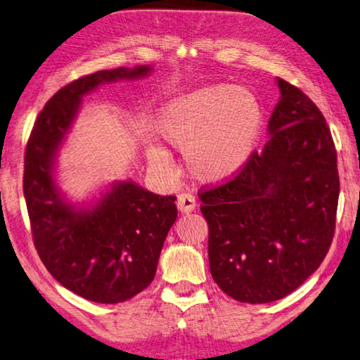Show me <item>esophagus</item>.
Segmentation results:
<instances>
[{
	"instance_id": "34e87169",
	"label": "esophagus",
	"mask_w": 360,
	"mask_h": 360,
	"mask_svg": "<svg viewBox=\"0 0 360 360\" xmlns=\"http://www.w3.org/2000/svg\"><path fill=\"white\" fill-rule=\"evenodd\" d=\"M196 199H194L193 194L190 193H180L179 199H176V207L181 212V214H190L194 209H196Z\"/></svg>"
}]
</instances>
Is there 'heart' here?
<instances>
[{
	"label": "heart",
	"mask_w": 360,
	"mask_h": 360,
	"mask_svg": "<svg viewBox=\"0 0 360 360\" xmlns=\"http://www.w3.org/2000/svg\"><path fill=\"white\" fill-rule=\"evenodd\" d=\"M262 127V105L247 87L214 84L169 102L159 110L155 129L179 151L188 172L204 184H221L239 172L255 148ZM148 161L169 172L172 158L151 146Z\"/></svg>",
	"instance_id": "1"
}]
</instances>
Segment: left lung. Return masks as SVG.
Listing matches in <instances>:
<instances>
[{"label":"left lung","mask_w":360,"mask_h":360,"mask_svg":"<svg viewBox=\"0 0 360 360\" xmlns=\"http://www.w3.org/2000/svg\"><path fill=\"white\" fill-rule=\"evenodd\" d=\"M269 140L231 180L199 193L212 278L240 303H269L321 266L337 220V150L316 103L278 79Z\"/></svg>","instance_id":"8db88e82"}]
</instances>
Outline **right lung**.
<instances>
[{"instance_id":"obj_1","label":"right lung","mask_w":360,"mask_h":360,"mask_svg":"<svg viewBox=\"0 0 360 360\" xmlns=\"http://www.w3.org/2000/svg\"><path fill=\"white\" fill-rule=\"evenodd\" d=\"M150 72L148 65L121 67L70 82L38 115L25 148L23 194L41 262L65 288L96 303L126 302L151 284L176 219V198L159 196L134 181H117L92 209H76L56 186V153L78 115L82 96L103 82L141 78Z\"/></svg>"}]
</instances>
